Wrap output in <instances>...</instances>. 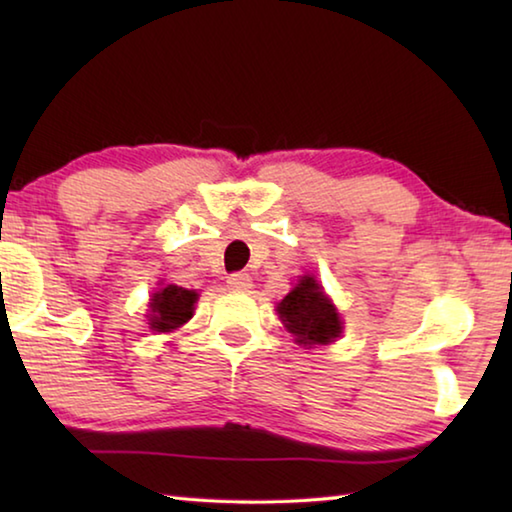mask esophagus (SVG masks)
<instances>
[{
	"label": "esophagus",
	"instance_id": "obj_1",
	"mask_svg": "<svg viewBox=\"0 0 512 512\" xmlns=\"http://www.w3.org/2000/svg\"><path fill=\"white\" fill-rule=\"evenodd\" d=\"M228 287L235 289V291H248L250 287H253V280H250L248 273L239 271V273L228 275Z\"/></svg>",
	"mask_w": 512,
	"mask_h": 512
}]
</instances>
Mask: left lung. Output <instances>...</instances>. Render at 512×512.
Returning a JSON list of instances; mask_svg holds the SVG:
<instances>
[{
  "mask_svg": "<svg viewBox=\"0 0 512 512\" xmlns=\"http://www.w3.org/2000/svg\"><path fill=\"white\" fill-rule=\"evenodd\" d=\"M284 327L302 345H325L341 334V318L314 277L305 275L298 287L277 305Z\"/></svg>",
  "mask_w": 512,
  "mask_h": 512,
  "instance_id": "obj_1",
  "label": "left lung"
}]
</instances>
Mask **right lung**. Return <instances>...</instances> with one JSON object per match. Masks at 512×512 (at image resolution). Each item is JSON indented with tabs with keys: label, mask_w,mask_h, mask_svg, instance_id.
Wrapping results in <instances>:
<instances>
[{
	"label": "right lung",
	"mask_w": 512,
	"mask_h": 512,
	"mask_svg": "<svg viewBox=\"0 0 512 512\" xmlns=\"http://www.w3.org/2000/svg\"><path fill=\"white\" fill-rule=\"evenodd\" d=\"M194 302L196 293L176 287V284L160 289L151 300V329H155V332H171V329L185 325L194 314Z\"/></svg>",
	"instance_id": "right-lung-1"
}]
</instances>
